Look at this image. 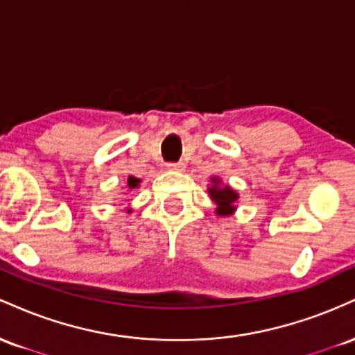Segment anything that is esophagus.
I'll list each match as a JSON object with an SVG mask.
<instances>
[{
    "label": "esophagus",
    "mask_w": 355,
    "mask_h": 355,
    "mask_svg": "<svg viewBox=\"0 0 355 355\" xmlns=\"http://www.w3.org/2000/svg\"><path fill=\"white\" fill-rule=\"evenodd\" d=\"M166 168H168L170 172H185V164H183V162H177V164H168V165H166Z\"/></svg>",
    "instance_id": "1"
}]
</instances>
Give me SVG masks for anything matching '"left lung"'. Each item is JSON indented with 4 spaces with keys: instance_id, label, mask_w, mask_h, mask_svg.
I'll return each instance as SVG.
<instances>
[{
    "instance_id": "1",
    "label": "left lung",
    "mask_w": 355,
    "mask_h": 355,
    "mask_svg": "<svg viewBox=\"0 0 355 355\" xmlns=\"http://www.w3.org/2000/svg\"><path fill=\"white\" fill-rule=\"evenodd\" d=\"M207 191H209V197L217 205V209H215V215L217 217L225 218L235 214L239 202L237 190H234L230 185L223 183L220 177H211L210 185L207 187Z\"/></svg>"
}]
</instances>
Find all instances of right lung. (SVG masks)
<instances>
[{
    "mask_svg": "<svg viewBox=\"0 0 355 355\" xmlns=\"http://www.w3.org/2000/svg\"><path fill=\"white\" fill-rule=\"evenodd\" d=\"M126 187H128V190H126V191H132V190L138 189V187H140V178H135V177H132V175H130L128 182H126ZM126 211H132V209H128V207H126Z\"/></svg>",
    "mask_w": 355,
    "mask_h": 355,
    "instance_id": "add662e5",
    "label": "right lung"
}]
</instances>
